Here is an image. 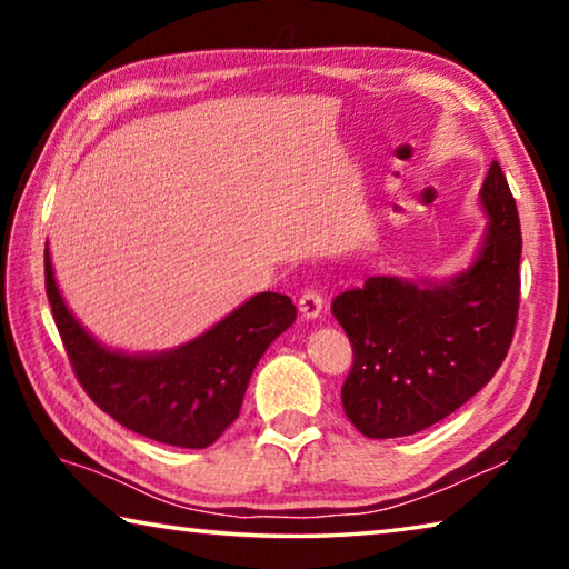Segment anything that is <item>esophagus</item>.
Wrapping results in <instances>:
<instances>
[{"instance_id": "1", "label": "esophagus", "mask_w": 569, "mask_h": 569, "mask_svg": "<svg viewBox=\"0 0 569 569\" xmlns=\"http://www.w3.org/2000/svg\"><path fill=\"white\" fill-rule=\"evenodd\" d=\"M323 303L326 298L321 291H316V288H306L301 298H298V311H301L303 319H319L323 311Z\"/></svg>"}]
</instances>
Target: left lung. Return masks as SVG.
Returning <instances> with one entry per match:
<instances>
[{"label":"left lung","instance_id":"obj_1","mask_svg":"<svg viewBox=\"0 0 569 569\" xmlns=\"http://www.w3.org/2000/svg\"><path fill=\"white\" fill-rule=\"evenodd\" d=\"M479 198L489 226L467 271L447 283L371 276L333 298L353 346L341 401L363 437L417 435L467 403L505 361L519 311L522 230L497 160Z\"/></svg>","mask_w":569,"mask_h":569}]
</instances>
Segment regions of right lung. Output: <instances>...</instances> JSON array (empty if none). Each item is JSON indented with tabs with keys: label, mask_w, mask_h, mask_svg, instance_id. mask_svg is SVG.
Wrapping results in <instances>:
<instances>
[{
	"label": "right lung",
	"mask_w": 569,
	"mask_h": 569,
	"mask_svg": "<svg viewBox=\"0 0 569 569\" xmlns=\"http://www.w3.org/2000/svg\"><path fill=\"white\" fill-rule=\"evenodd\" d=\"M44 286L72 371L114 421L170 447L206 449L238 419L250 373L263 351L296 321L283 293H258L213 329L162 353L112 351L64 306L44 248Z\"/></svg>",
	"instance_id": "right-lung-1"
}]
</instances>
